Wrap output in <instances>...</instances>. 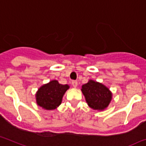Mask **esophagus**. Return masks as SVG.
<instances>
[{
	"mask_svg": "<svg viewBox=\"0 0 146 146\" xmlns=\"http://www.w3.org/2000/svg\"><path fill=\"white\" fill-rule=\"evenodd\" d=\"M72 86L74 87V88H77V85H78V84H77V81H72Z\"/></svg>",
	"mask_w": 146,
	"mask_h": 146,
	"instance_id": "esophagus-1",
	"label": "esophagus"
}]
</instances>
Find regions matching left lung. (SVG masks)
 <instances>
[{"label":"left lung","instance_id":"1","mask_svg":"<svg viewBox=\"0 0 146 146\" xmlns=\"http://www.w3.org/2000/svg\"><path fill=\"white\" fill-rule=\"evenodd\" d=\"M81 90L88 105L95 110H104L111 101L112 93L109 88L94 80H89L88 83L82 85Z\"/></svg>","mask_w":146,"mask_h":146}]
</instances>
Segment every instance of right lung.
Listing matches in <instances>:
<instances>
[{
	"label": "right lung",
	"instance_id": "add662e5",
	"mask_svg": "<svg viewBox=\"0 0 146 146\" xmlns=\"http://www.w3.org/2000/svg\"><path fill=\"white\" fill-rule=\"evenodd\" d=\"M69 88L68 85H61L57 80H51L38 89L35 95L37 104L46 110L56 109L61 104L63 96Z\"/></svg>",
	"mask_w": 146,
	"mask_h": 146
}]
</instances>
